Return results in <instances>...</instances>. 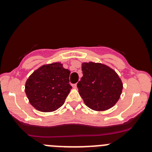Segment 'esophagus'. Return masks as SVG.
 <instances>
[{
  "instance_id": "esophagus-1",
  "label": "esophagus",
  "mask_w": 152,
  "mask_h": 152,
  "mask_svg": "<svg viewBox=\"0 0 152 152\" xmlns=\"http://www.w3.org/2000/svg\"><path fill=\"white\" fill-rule=\"evenodd\" d=\"M72 87H73V88L76 89V88H77V85H76V84H74V85H72Z\"/></svg>"
}]
</instances>
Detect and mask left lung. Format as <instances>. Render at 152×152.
I'll return each mask as SVG.
<instances>
[{
  "instance_id": "obj_1",
  "label": "left lung",
  "mask_w": 152,
  "mask_h": 152,
  "mask_svg": "<svg viewBox=\"0 0 152 152\" xmlns=\"http://www.w3.org/2000/svg\"><path fill=\"white\" fill-rule=\"evenodd\" d=\"M83 76L77 84L79 93L89 108L95 111H105L119 100L123 83L118 73L104 64L83 62Z\"/></svg>"
}]
</instances>
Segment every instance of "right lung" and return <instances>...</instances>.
I'll return each instance as SVG.
<instances>
[{"instance_id": "1", "label": "right lung", "mask_w": 152, "mask_h": 152, "mask_svg": "<svg viewBox=\"0 0 152 152\" xmlns=\"http://www.w3.org/2000/svg\"><path fill=\"white\" fill-rule=\"evenodd\" d=\"M70 73L59 62L43 65L34 70L25 85L26 94L31 104L43 113L59 109L72 89L69 84Z\"/></svg>"}]
</instances>
